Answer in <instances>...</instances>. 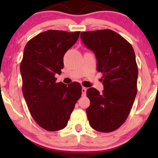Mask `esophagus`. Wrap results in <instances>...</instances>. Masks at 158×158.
Here are the masks:
<instances>
[{
  "instance_id": "1",
  "label": "esophagus",
  "mask_w": 158,
  "mask_h": 158,
  "mask_svg": "<svg viewBox=\"0 0 158 158\" xmlns=\"http://www.w3.org/2000/svg\"><path fill=\"white\" fill-rule=\"evenodd\" d=\"M86 90H87V88H86L85 87L82 88V96H85Z\"/></svg>"
}]
</instances>
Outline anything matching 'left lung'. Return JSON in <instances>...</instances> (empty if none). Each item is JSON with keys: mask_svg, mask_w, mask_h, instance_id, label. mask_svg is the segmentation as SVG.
Wrapping results in <instances>:
<instances>
[{"mask_svg": "<svg viewBox=\"0 0 158 158\" xmlns=\"http://www.w3.org/2000/svg\"><path fill=\"white\" fill-rule=\"evenodd\" d=\"M81 38L97 60V71L103 74V90L86 91L90 104L86 109L95 130L111 132L125 122L137 93L138 68L130 43L110 29L81 32Z\"/></svg>", "mask_w": 158, "mask_h": 158, "instance_id": "1", "label": "left lung"}]
</instances>
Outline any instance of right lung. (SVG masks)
Returning a JSON list of instances; mask_svg holds the SVG:
<instances>
[{
	"mask_svg": "<svg viewBox=\"0 0 158 158\" xmlns=\"http://www.w3.org/2000/svg\"><path fill=\"white\" fill-rule=\"evenodd\" d=\"M80 31L48 30L26 44L20 70L22 92L30 114L47 131L64 129L82 94V86L73 82L56 83L61 74L64 54L79 37Z\"/></svg>",
	"mask_w": 158,
	"mask_h": 158,
	"instance_id": "1",
	"label": "right lung"
}]
</instances>
